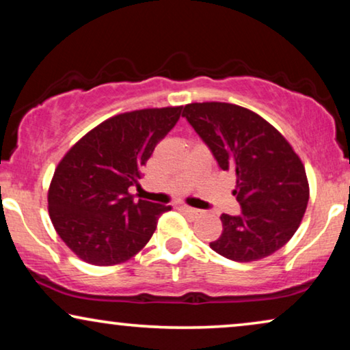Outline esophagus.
Listing matches in <instances>:
<instances>
[{
  "label": "esophagus",
  "instance_id": "1",
  "mask_svg": "<svg viewBox=\"0 0 350 350\" xmlns=\"http://www.w3.org/2000/svg\"><path fill=\"white\" fill-rule=\"evenodd\" d=\"M181 208H183L186 213L193 215V217H199V215H202V212H200V210L193 208V207H188V205H183V207H181Z\"/></svg>",
  "mask_w": 350,
  "mask_h": 350
}]
</instances>
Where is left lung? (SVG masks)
<instances>
[{
  "mask_svg": "<svg viewBox=\"0 0 350 350\" xmlns=\"http://www.w3.org/2000/svg\"><path fill=\"white\" fill-rule=\"evenodd\" d=\"M188 122L219 169L236 176L242 213H223V232L210 247L228 260L258 261L293 237L309 200L303 162L285 137L260 114L232 103H189Z\"/></svg>",
  "mask_w": 350,
  "mask_h": 350,
  "instance_id": "obj_1",
  "label": "left lung"
}]
</instances>
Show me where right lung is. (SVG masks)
Instances as JSON below:
<instances>
[{
	"label": "right lung",
	"mask_w": 350,
	"mask_h": 350,
	"mask_svg": "<svg viewBox=\"0 0 350 350\" xmlns=\"http://www.w3.org/2000/svg\"><path fill=\"white\" fill-rule=\"evenodd\" d=\"M181 107L116 114L85 133L59 162L47 207L57 234L81 260L113 266L150 241L170 205L133 200L142 167L180 119Z\"/></svg>",
	"instance_id": "add662e5"
}]
</instances>
